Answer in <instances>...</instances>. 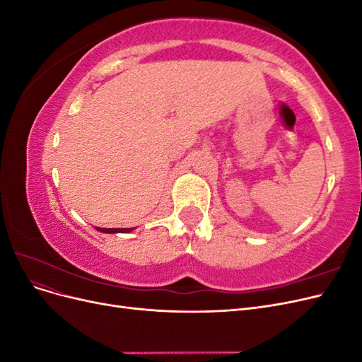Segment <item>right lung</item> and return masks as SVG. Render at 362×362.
Masks as SVG:
<instances>
[{
    "mask_svg": "<svg viewBox=\"0 0 362 362\" xmlns=\"http://www.w3.org/2000/svg\"><path fill=\"white\" fill-rule=\"evenodd\" d=\"M98 231L107 233V234H115V233H129L131 228H96Z\"/></svg>",
    "mask_w": 362,
    "mask_h": 362,
    "instance_id": "obj_1",
    "label": "right lung"
}]
</instances>
